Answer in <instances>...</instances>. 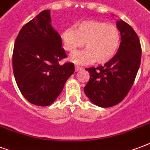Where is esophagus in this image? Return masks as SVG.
I'll use <instances>...</instances> for the list:
<instances>
[{
  "label": "esophagus",
  "instance_id": "esophagus-1",
  "mask_svg": "<svg viewBox=\"0 0 150 150\" xmlns=\"http://www.w3.org/2000/svg\"><path fill=\"white\" fill-rule=\"evenodd\" d=\"M82 69H83V68H82V67H79V66H75V70L76 72H77V71H81V70H82Z\"/></svg>",
  "mask_w": 150,
  "mask_h": 150
}]
</instances>
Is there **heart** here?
I'll list each match as a JSON object with an SVG mask.
<instances>
[{"instance_id": "heart-1", "label": "heart", "mask_w": 150, "mask_h": 150, "mask_svg": "<svg viewBox=\"0 0 150 150\" xmlns=\"http://www.w3.org/2000/svg\"><path fill=\"white\" fill-rule=\"evenodd\" d=\"M77 30L66 28L61 33L64 48L73 52L86 46V49L73 53L69 57L76 64H89L94 61L106 64L116 55L121 45V33L118 28L107 22L84 20L77 24Z\"/></svg>"}]
</instances>
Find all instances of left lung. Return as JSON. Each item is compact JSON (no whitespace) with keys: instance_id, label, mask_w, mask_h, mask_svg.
Segmentation results:
<instances>
[{"instance_id":"left-lung-1","label":"left lung","mask_w":150,"mask_h":150,"mask_svg":"<svg viewBox=\"0 0 150 150\" xmlns=\"http://www.w3.org/2000/svg\"><path fill=\"white\" fill-rule=\"evenodd\" d=\"M121 45L112 60L97 68H86L90 74L85 94L93 104L110 107L125 99L132 86L141 63L142 49L134 29L122 20L117 21Z\"/></svg>"}]
</instances>
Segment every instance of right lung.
I'll use <instances>...</instances> for the list:
<instances>
[{"mask_svg": "<svg viewBox=\"0 0 150 150\" xmlns=\"http://www.w3.org/2000/svg\"><path fill=\"white\" fill-rule=\"evenodd\" d=\"M61 47L50 10L41 11L20 30L13 50V72L20 92L32 104H52L75 71L73 63L59 64L67 57Z\"/></svg>", "mask_w": 150, "mask_h": 150, "instance_id": "1", "label": "right lung"}]
</instances>
